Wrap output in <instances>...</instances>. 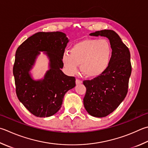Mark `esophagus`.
Segmentation results:
<instances>
[{
    "label": "esophagus",
    "instance_id": "34e87169",
    "mask_svg": "<svg viewBox=\"0 0 148 148\" xmlns=\"http://www.w3.org/2000/svg\"><path fill=\"white\" fill-rule=\"evenodd\" d=\"M82 81L81 80H79L77 79H76V84H82Z\"/></svg>",
    "mask_w": 148,
    "mask_h": 148
}]
</instances>
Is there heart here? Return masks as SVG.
Masks as SVG:
<instances>
[{
	"label": "heart",
	"instance_id": "b5f03b06",
	"mask_svg": "<svg viewBox=\"0 0 148 148\" xmlns=\"http://www.w3.org/2000/svg\"><path fill=\"white\" fill-rule=\"evenodd\" d=\"M112 54L111 44L106 39H85L73 46L69 54L64 53L62 62L70 73H76L80 64L82 73L88 77L99 76L110 66Z\"/></svg>",
	"mask_w": 148,
	"mask_h": 148
}]
</instances>
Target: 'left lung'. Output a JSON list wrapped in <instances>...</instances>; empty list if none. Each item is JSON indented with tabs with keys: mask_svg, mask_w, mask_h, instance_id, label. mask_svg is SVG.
I'll list each match as a JSON object with an SVG mask.
<instances>
[{
	"mask_svg": "<svg viewBox=\"0 0 148 148\" xmlns=\"http://www.w3.org/2000/svg\"><path fill=\"white\" fill-rule=\"evenodd\" d=\"M110 40L112 54L110 66L104 73L91 80H84L86 88L84 106L91 116L104 117L118 108L127 93L132 64L130 52L117 33L104 29L90 33Z\"/></svg>",
	"mask_w": 148,
	"mask_h": 148,
	"instance_id": "8db88e82",
	"label": "left lung"
}]
</instances>
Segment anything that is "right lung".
<instances>
[{
  "label": "right lung",
  "instance_id": "right-lung-1",
  "mask_svg": "<svg viewBox=\"0 0 148 148\" xmlns=\"http://www.w3.org/2000/svg\"><path fill=\"white\" fill-rule=\"evenodd\" d=\"M68 38L62 32H38L22 42L16 51L13 73L18 100L33 115L48 117L60 110L65 93L74 88L75 78L66 75L62 56ZM39 51L50 58V70L44 79L33 80L29 73Z\"/></svg>",
  "mask_w": 148,
  "mask_h": 148
}]
</instances>
